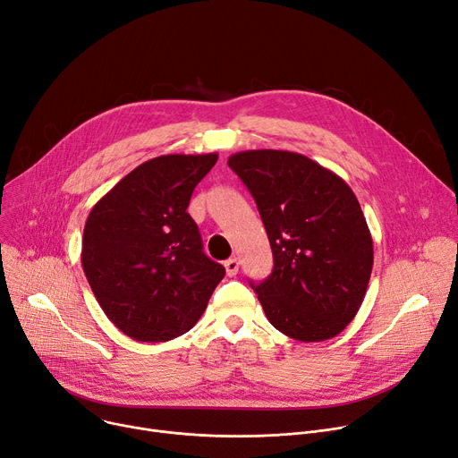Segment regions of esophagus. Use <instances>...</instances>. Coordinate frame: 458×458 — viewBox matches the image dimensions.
Listing matches in <instances>:
<instances>
[{
  "label": "esophagus",
  "mask_w": 458,
  "mask_h": 458,
  "mask_svg": "<svg viewBox=\"0 0 458 458\" xmlns=\"http://www.w3.org/2000/svg\"><path fill=\"white\" fill-rule=\"evenodd\" d=\"M225 268H226V274L230 278H233L235 274L239 272V261L235 259V258H230V259H226L225 261Z\"/></svg>",
  "instance_id": "esophagus-1"
}]
</instances>
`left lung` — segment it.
<instances>
[{"mask_svg": "<svg viewBox=\"0 0 458 458\" xmlns=\"http://www.w3.org/2000/svg\"><path fill=\"white\" fill-rule=\"evenodd\" d=\"M228 165L254 197L272 249V274L250 282L268 322L301 343L333 339L357 315L374 265L352 188L289 150H242Z\"/></svg>", "mask_w": 458, "mask_h": 458, "instance_id": "left-lung-1", "label": "left lung"}]
</instances>
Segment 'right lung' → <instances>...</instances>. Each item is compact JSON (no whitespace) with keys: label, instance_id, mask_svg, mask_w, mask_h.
I'll use <instances>...</instances> for the list:
<instances>
[{"label":"right lung","instance_id":"obj_1","mask_svg":"<svg viewBox=\"0 0 458 458\" xmlns=\"http://www.w3.org/2000/svg\"><path fill=\"white\" fill-rule=\"evenodd\" d=\"M219 155L152 158L94 206L82 233V268L110 322L138 343H165L202 317L225 267L202 252L188 213L195 186Z\"/></svg>","mask_w":458,"mask_h":458}]
</instances>
